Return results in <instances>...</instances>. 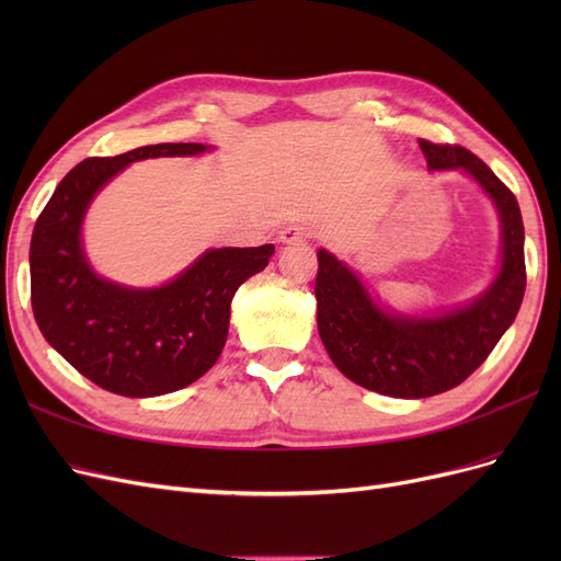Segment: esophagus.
Listing matches in <instances>:
<instances>
[{
    "label": "esophagus",
    "instance_id": "34e87169",
    "mask_svg": "<svg viewBox=\"0 0 561 561\" xmlns=\"http://www.w3.org/2000/svg\"><path fill=\"white\" fill-rule=\"evenodd\" d=\"M309 239H311V231L304 227V225H290V227H285L278 233V241L283 245H295V243H304V241H309Z\"/></svg>",
    "mask_w": 561,
    "mask_h": 561
}]
</instances>
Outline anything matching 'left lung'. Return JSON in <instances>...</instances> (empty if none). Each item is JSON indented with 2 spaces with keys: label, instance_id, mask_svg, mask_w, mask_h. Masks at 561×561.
<instances>
[{
  "label": "left lung",
  "instance_id": "obj_1",
  "mask_svg": "<svg viewBox=\"0 0 561 561\" xmlns=\"http://www.w3.org/2000/svg\"><path fill=\"white\" fill-rule=\"evenodd\" d=\"M419 145L431 171L461 168L496 203L503 257L496 280L468 307L445 316H398L381 309L344 262L318 250L322 344L344 377L390 398H431L466 381L513 325L526 287L524 225L515 194L466 147Z\"/></svg>",
  "mask_w": 561,
  "mask_h": 561
}]
</instances>
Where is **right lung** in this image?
I'll use <instances>...</instances> for the list:
<instances>
[{
  "mask_svg": "<svg viewBox=\"0 0 561 561\" xmlns=\"http://www.w3.org/2000/svg\"><path fill=\"white\" fill-rule=\"evenodd\" d=\"M198 142H161L75 165L37 217L30 243L32 311L46 342L95 386L154 398L194 383L217 363L236 290L268 264L274 245L217 248L151 290L93 274L81 248L89 203L133 161L194 157Z\"/></svg>",
  "mask_w": 561,
  "mask_h": 561,
  "instance_id": "right-lung-1",
  "label": "right lung"
}]
</instances>
